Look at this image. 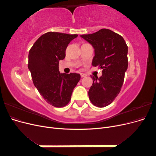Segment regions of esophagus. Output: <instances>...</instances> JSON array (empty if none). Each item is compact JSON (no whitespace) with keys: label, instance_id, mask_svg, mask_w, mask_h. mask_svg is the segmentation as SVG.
Returning a JSON list of instances; mask_svg holds the SVG:
<instances>
[{"label":"esophagus","instance_id":"obj_1","mask_svg":"<svg viewBox=\"0 0 156 156\" xmlns=\"http://www.w3.org/2000/svg\"><path fill=\"white\" fill-rule=\"evenodd\" d=\"M87 76V74H85V73H81V77H86Z\"/></svg>","mask_w":156,"mask_h":156}]
</instances>
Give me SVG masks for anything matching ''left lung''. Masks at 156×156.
<instances>
[{
  "instance_id": "8db88e82",
  "label": "left lung",
  "mask_w": 156,
  "mask_h": 156,
  "mask_svg": "<svg viewBox=\"0 0 156 156\" xmlns=\"http://www.w3.org/2000/svg\"><path fill=\"white\" fill-rule=\"evenodd\" d=\"M94 49L92 65L103 69L102 75L92 77L93 83L88 96L94 105L104 107L114 101L120 92L127 69V45L120 35L103 29L81 36Z\"/></svg>"
}]
</instances>
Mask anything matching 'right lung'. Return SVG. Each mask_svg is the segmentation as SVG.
Instances as JSON below:
<instances>
[{"mask_svg": "<svg viewBox=\"0 0 156 156\" xmlns=\"http://www.w3.org/2000/svg\"><path fill=\"white\" fill-rule=\"evenodd\" d=\"M77 34L49 32L41 36L29 53L28 68L40 95L55 107L66 105L81 79L79 73H60L59 60L66 56L69 42Z\"/></svg>", "mask_w": 156, "mask_h": 156, "instance_id": "1", "label": "right lung"}]
</instances>
